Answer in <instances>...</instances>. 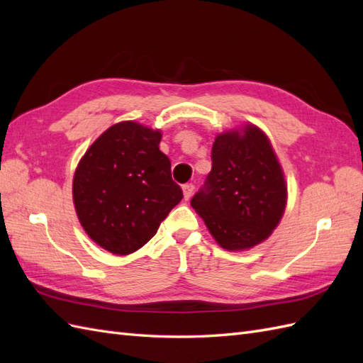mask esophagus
Listing matches in <instances>:
<instances>
[{
    "label": "esophagus",
    "mask_w": 363,
    "mask_h": 363,
    "mask_svg": "<svg viewBox=\"0 0 363 363\" xmlns=\"http://www.w3.org/2000/svg\"><path fill=\"white\" fill-rule=\"evenodd\" d=\"M195 191V186L192 183H186L183 184V195H184V200H189L192 194Z\"/></svg>",
    "instance_id": "obj_1"
}]
</instances>
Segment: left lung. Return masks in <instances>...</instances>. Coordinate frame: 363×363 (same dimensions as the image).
Returning a JSON list of instances; mask_svg holds the SVG:
<instances>
[{
	"mask_svg": "<svg viewBox=\"0 0 363 363\" xmlns=\"http://www.w3.org/2000/svg\"><path fill=\"white\" fill-rule=\"evenodd\" d=\"M191 206L225 250L265 240L286 206V183L267 135L256 125L227 131L212 147V171Z\"/></svg>",
	"mask_w": 363,
	"mask_h": 363,
	"instance_id": "8db88e82",
	"label": "left lung"
}]
</instances>
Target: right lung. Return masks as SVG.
Masks as SVG:
<instances>
[{
  "label": "right lung",
  "mask_w": 363,
  "mask_h": 363,
  "mask_svg": "<svg viewBox=\"0 0 363 363\" xmlns=\"http://www.w3.org/2000/svg\"><path fill=\"white\" fill-rule=\"evenodd\" d=\"M162 135L133 121L107 128L80 160L72 195L84 232L113 255H130L157 233L183 192Z\"/></svg>",
  "instance_id": "add662e5"
}]
</instances>
